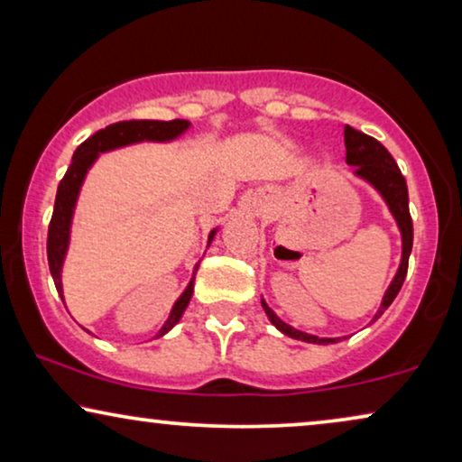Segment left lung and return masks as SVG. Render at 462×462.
I'll return each mask as SVG.
<instances>
[{
  "mask_svg": "<svg viewBox=\"0 0 462 462\" xmlns=\"http://www.w3.org/2000/svg\"><path fill=\"white\" fill-rule=\"evenodd\" d=\"M345 147H346V163H349V166H356L353 172H356L357 179H364L365 182H370V185L383 195V199L387 201L389 210L393 214L395 223L402 231V263L393 277V282H391V286L383 296L381 309H378L374 315V319H378L384 311H387L391 302H393L408 273V258H410V252H412V218H410V208H408V185H406V179H403L400 172V168H397L393 157H391L389 151L384 149L376 138L364 134V132L351 128V125H345ZM261 302L271 324L290 338L305 340V343H315V345H330L338 340V338H319V337H313V334L296 330V328L288 326L286 321L277 318L273 309H271L267 302L264 300Z\"/></svg>",
  "mask_w": 462,
  "mask_h": 462,
  "instance_id": "8db88e82",
  "label": "left lung"
}]
</instances>
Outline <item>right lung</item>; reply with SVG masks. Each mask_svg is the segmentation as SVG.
Here are the masks:
<instances>
[{
  "label": "right lung",
  "mask_w": 462,
  "mask_h": 462,
  "mask_svg": "<svg viewBox=\"0 0 462 462\" xmlns=\"http://www.w3.org/2000/svg\"><path fill=\"white\" fill-rule=\"evenodd\" d=\"M187 119H172V122H157V119H130V122H117L106 125L105 130L94 132V134L79 144L75 149L71 166H69L67 174L62 176L59 191H56V201H54V212L52 220H50L48 226V264L50 273H52L54 286L59 290L62 299V282H60V271L62 263H65V254L69 248V233H71V218L75 210V201H78L81 182H84L88 170L94 162H97L98 153H105V151H113L119 147H125V144H134L143 141H153V143H168L174 141L176 136H180L182 132L189 128ZM214 229L208 237V244L212 242ZM195 280V275H193ZM193 280L189 282L185 292L180 294V299L174 302L172 311H170V318L166 324L162 326V330L157 332V337H163L168 330L179 324V319L185 313L193 296Z\"/></svg>",
  "instance_id": "add662e5"
}]
</instances>
